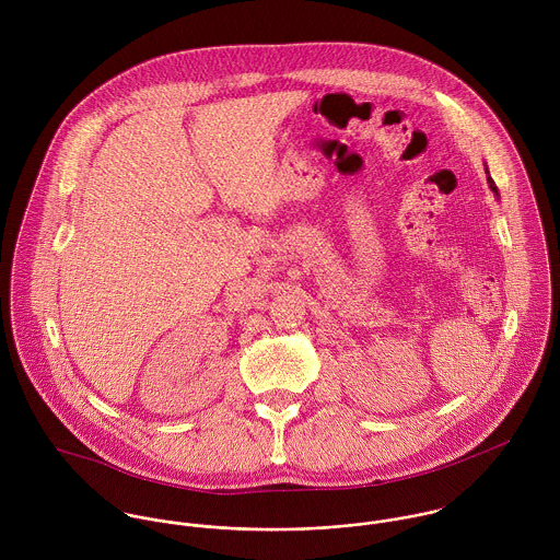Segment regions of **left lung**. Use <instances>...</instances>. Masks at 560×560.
<instances>
[{
  "instance_id": "left-lung-1",
  "label": "left lung",
  "mask_w": 560,
  "mask_h": 560,
  "mask_svg": "<svg viewBox=\"0 0 560 560\" xmlns=\"http://www.w3.org/2000/svg\"><path fill=\"white\" fill-rule=\"evenodd\" d=\"M485 165V174H487V183H489V189L495 194V198H498V187H495V183H493V178L489 176V170H487V163H482Z\"/></svg>"
}]
</instances>
